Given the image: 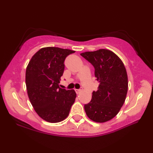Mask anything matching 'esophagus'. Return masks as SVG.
Listing matches in <instances>:
<instances>
[{"label": "esophagus", "mask_w": 153, "mask_h": 153, "mask_svg": "<svg viewBox=\"0 0 153 153\" xmlns=\"http://www.w3.org/2000/svg\"><path fill=\"white\" fill-rule=\"evenodd\" d=\"M81 91V90H80V89H75V92H76V94L80 93Z\"/></svg>", "instance_id": "esophagus-1"}]
</instances>
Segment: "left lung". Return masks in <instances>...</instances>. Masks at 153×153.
Wrapping results in <instances>:
<instances>
[{
  "label": "left lung",
  "mask_w": 153,
  "mask_h": 153,
  "mask_svg": "<svg viewBox=\"0 0 153 153\" xmlns=\"http://www.w3.org/2000/svg\"><path fill=\"white\" fill-rule=\"evenodd\" d=\"M95 68V76L100 83L93 92L91 101L85 104L88 117L97 123L114 118L126 99L128 89L127 71L122 60L108 49H99L81 53Z\"/></svg>",
  "instance_id": "8db88e82"
}]
</instances>
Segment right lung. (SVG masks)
Here are the masks:
<instances>
[{
  "instance_id": "add662e5",
  "label": "right lung",
  "mask_w": 153,
  "mask_h": 153,
  "mask_svg": "<svg viewBox=\"0 0 153 153\" xmlns=\"http://www.w3.org/2000/svg\"><path fill=\"white\" fill-rule=\"evenodd\" d=\"M74 52L58 47L42 48L27 66L26 84L29 100L39 116L47 122L65 120L75 101L74 90L59 87L65 60Z\"/></svg>"
}]
</instances>
